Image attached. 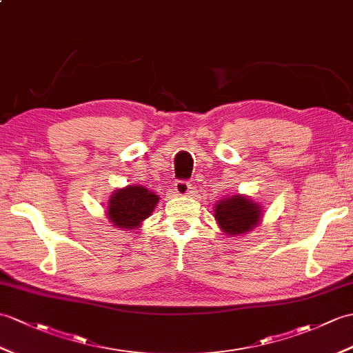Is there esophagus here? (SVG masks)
Listing matches in <instances>:
<instances>
[{"mask_svg":"<svg viewBox=\"0 0 353 353\" xmlns=\"http://www.w3.org/2000/svg\"><path fill=\"white\" fill-rule=\"evenodd\" d=\"M174 190L177 195H190L192 186L190 182H186V180H177L174 183Z\"/></svg>","mask_w":353,"mask_h":353,"instance_id":"esophagus-1","label":"esophagus"}]
</instances>
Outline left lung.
<instances>
[{"label":"left lung","mask_w":353,"mask_h":353,"mask_svg":"<svg viewBox=\"0 0 353 353\" xmlns=\"http://www.w3.org/2000/svg\"><path fill=\"white\" fill-rule=\"evenodd\" d=\"M261 210L257 203L242 195L228 196L215 206V219L227 234H241L250 232L259 224Z\"/></svg>","instance_id":"1"}]
</instances>
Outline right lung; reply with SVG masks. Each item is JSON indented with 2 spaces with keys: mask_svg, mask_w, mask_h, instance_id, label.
<instances>
[{
  "mask_svg": "<svg viewBox=\"0 0 353 353\" xmlns=\"http://www.w3.org/2000/svg\"><path fill=\"white\" fill-rule=\"evenodd\" d=\"M158 200V195L143 186H128L112 194L106 214L114 225L130 230L150 216Z\"/></svg>",
  "mask_w": 353,
  "mask_h": 353,
  "instance_id": "right-lung-1",
  "label": "right lung"
}]
</instances>
